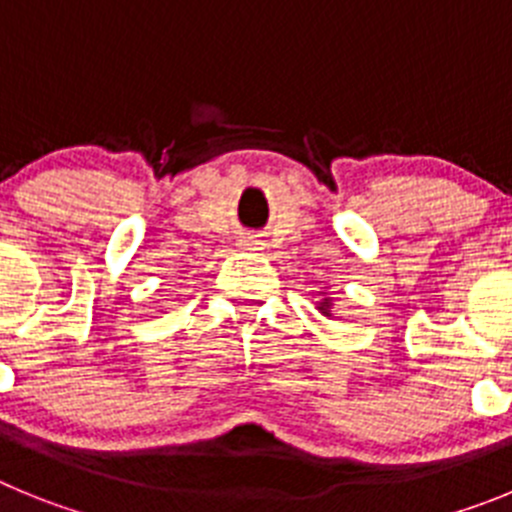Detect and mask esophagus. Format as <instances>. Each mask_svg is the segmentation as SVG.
I'll use <instances>...</instances> for the list:
<instances>
[{
	"instance_id": "1",
	"label": "esophagus",
	"mask_w": 512,
	"mask_h": 512,
	"mask_svg": "<svg viewBox=\"0 0 512 512\" xmlns=\"http://www.w3.org/2000/svg\"><path fill=\"white\" fill-rule=\"evenodd\" d=\"M238 248H241V251H261L259 235H241V238H238Z\"/></svg>"
}]
</instances>
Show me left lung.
Segmentation results:
<instances>
[{
  "label": "left lung",
  "instance_id": "obj_1",
  "mask_svg": "<svg viewBox=\"0 0 512 512\" xmlns=\"http://www.w3.org/2000/svg\"><path fill=\"white\" fill-rule=\"evenodd\" d=\"M318 295H320V300H318V305H315V307H318V310H320V315H325V318H333V297H328V292H325V289H323V292H318Z\"/></svg>",
  "mask_w": 512,
  "mask_h": 512
}]
</instances>
